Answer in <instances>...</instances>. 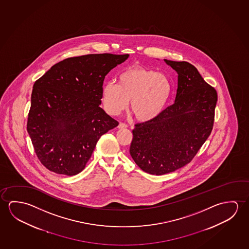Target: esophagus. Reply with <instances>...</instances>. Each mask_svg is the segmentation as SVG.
I'll return each mask as SVG.
<instances>
[{"instance_id":"obj_1","label":"esophagus","mask_w":249,"mask_h":249,"mask_svg":"<svg viewBox=\"0 0 249 249\" xmlns=\"http://www.w3.org/2000/svg\"><path fill=\"white\" fill-rule=\"evenodd\" d=\"M128 125H127L126 124H124V123L120 122L119 124V129H124V128H127Z\"/></svg>"}]
</instances>
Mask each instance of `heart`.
Wrapping results in <instances>:
<instances>
[{"mask_svg": "<svg viewBox=\"0 0 249 249\" xmlns=\"http://www.w3.org/2000/svg\"><path fill=\"white\" fill-rule=\"evenodd\" d=\"M171 82L163 73L143 67L123 71L118 84L107 83L101 92L103 106L111 115L124 111L130 100V109L140 121L156 119L163 111L171 94Z\"/></svg>", "mask_w": 249, "mask_h": 249, "instance_id": "heart-1", "label": "heart"}]
</instances>
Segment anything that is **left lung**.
I'll use <instances>...</instances> for the list:
<instances>
[{"label": "left lung", "instance_id": "1", "mask_svg": "<svg viewBox=\"0 0 249 249\" xmlns=\"http://www.w3.org/2000/svg\"><path fill=\"white\" fill-rule=\"evenodd\" d=\"M164 61L178 73L175 103L156 119L135 125L130 148L138 167L157 176L192 161L212 131L217 102L216 90L193 65Z\"/></svg>", "mask_w": 249, "mask_h": 249}]
</instances>
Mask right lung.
Listing matches in <instances>:
<instances>
[{
    "mask_svg": "<svg viewBox=\"0 0 249 249\" xmlns=\"http://www.w3.org/2000/svg\"><path fill=\"white\" fill-rule=\"evenodd\" d=\"M128 57L99 53L67 58L35 82L27 130L48 170L66 176L81 172L100 137L119 125L99 105L105 77Z\"/></svg>",
    "mask_w": 249,
    "mask_h": 249,
    "instance_id": "add662e5",
    "label": "right lung"
}]
</instances>
